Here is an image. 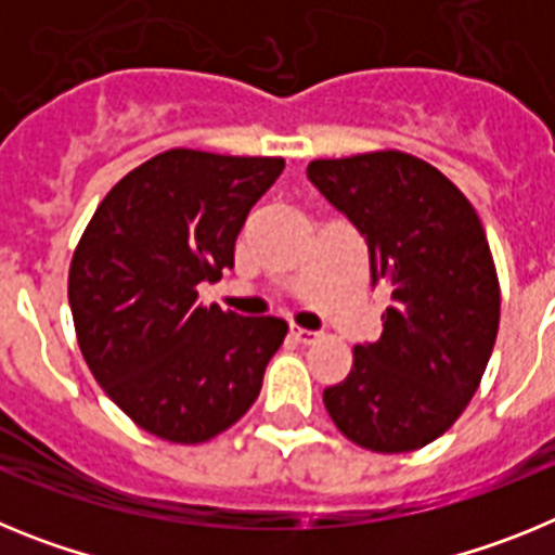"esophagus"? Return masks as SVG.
<instances>
[{"mask_svg":"<svg viewBox=\"0 0 555 555\" xmlns=\"http://www.w3.org/2000/svg\"><path fill=\"white\" fill-rule=\"evenodd\" d=\"M292 338L294 341H300V345H313V341H317V338H320V333H313V331H306V327H300V325H292Z\"/></svg>","mask_w":555,"mask_h":555,"instance_id":"1","label":"esophagus"}]
</instances>
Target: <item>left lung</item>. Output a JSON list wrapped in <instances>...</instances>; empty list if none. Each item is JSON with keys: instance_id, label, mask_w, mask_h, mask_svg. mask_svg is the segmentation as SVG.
<instances>
[{"instance_id": "8db88e82", "label": "left lung", "mask_w": 555, "mask_h": 555, "mask_svg": "<svg viewBox=\"0 0 555 555\" xmlns=\"http://www.w3.org/2000/svg\"><path fill=\"white\" fill-rule=\"evenodd\" d=\"M308 180L358 228L372 283L391 288L384 333L356 345L322 400L372 453H411L467 409L492 356L500 283L473 203L436 166L400 150L308 164Z\"/></svg>"}]
</instances>
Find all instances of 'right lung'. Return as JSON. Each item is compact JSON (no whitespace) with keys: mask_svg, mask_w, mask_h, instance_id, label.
<instances>
[{"mask_svg":"<svg viewBox=\"0 0 555 555\" xmlns=\"http://www.w3.org/2000/svg\"><path fill=\"white\" fill-rule=\"evenodd\" d=\"M283 166L160 152L107 191L72 255L68 306L88 370L164 442H208L238 423L286 338L278 317H235L197 292L233 267L235 235Z\"/></svg>","mask_w":555,"mask_h":555,"instance_id":"1","label":"right lung"}]
</instances>
